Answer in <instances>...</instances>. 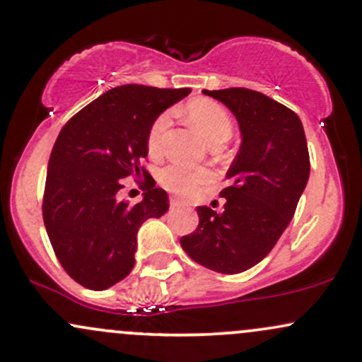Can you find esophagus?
Wrapping results in <instances>:
<instances>
[{
    "mask_svg": "<svg viewBox=\"0 0 362 362\" xmlns=\"http://www.w3.org/2000/svg\"><path fill=\"white\" fill-rule=\"evenodd\" d=\"M182 202L178 199H170V207H180Z\"/></svg>",
    "mask_w": 362,
    "mask_h": 362,
    "instance_id": "esophagus-1",
    "label": "esophagus"
}]
</instances>
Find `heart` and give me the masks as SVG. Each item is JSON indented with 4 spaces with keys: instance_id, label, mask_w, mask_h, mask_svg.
<instances>
[{
    "instance_id": "heart-1",
    "label": "heart",
    "mask_w": 362,
    "mask_h": 362,
    "mask_svg": "<svg viewBox=\"0 0 362 362\" xmlns=\"http://www.w3.org/2000/svg\"><path fill=\"white\" fill-rule=\"evenodd\" d=\"M185 114L189 122L197 129L199 134L204 138L209 144L224 143L230 139L231 132H233V122L228 112L219 105L218 102L209 100V98H197L187 103ZM168 115H160L151 129L148 132V151L149 155H156L161 148V141L163 134L168 127ZM160 184L170 192L177 195H189L197 189L199 184L207 180V173L202 170L187 168L184 165H168L163 168L158 175Z\"/></svg>"
}]
</instances>
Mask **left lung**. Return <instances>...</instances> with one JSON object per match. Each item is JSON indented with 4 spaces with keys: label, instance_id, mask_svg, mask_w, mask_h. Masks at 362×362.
<instances>
[{
    "label": "left lung",
    "instance_id": "left-lung-1",
    "mask_svg": "<svg viewBox=\"0 0 362 362\" xmlns=\"http://www.w3.org/2000/svg\"><path fill=\"white\" fill-rule=\"evenodd\" d=\"M238 120L242 144L221 190L224 211L199 206V226L180 238L187 255L221 274L259 264L284 233L310 177L300 117L267 95L248 88L204 90Z\"/></svg>",
    "mask_w": 362,
    "mask_h": 362
}]
</instances>
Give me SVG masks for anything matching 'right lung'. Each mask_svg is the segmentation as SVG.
I'll use <instances>...</instances> for the list:
<instances>
[{
    "mask_svg": "<svg viewBox=\"0 0 362 362\" xmlns=\"http://www.w3.org/2000/svg\"><path fill=\"white\" fill-rule=\"evenodd\" d=\"M190 88L122 85L100 95L66 122L54 143L42 216L62 269L78 284L109 289L134 267L138 230L168 211V194L141 167L158 115ZM145 175L144 201L119 199L123 178Z\"/></svg>",
    "mask_w": 362,
    "mask_h": 362,
    "instance_id": "obj_1",
    "label": "right lung"
}]
</instances>
